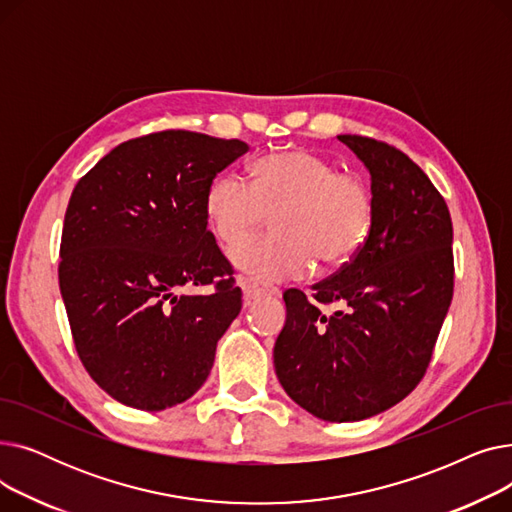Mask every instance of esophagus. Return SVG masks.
Returning a JSON list of instances; mask_svg holds the SVG:
<instances>
[{
  "mask_svg": "<svg viewBox=\"0 0 512 512\" xmlns=\"http://www.w3.org/2000/svg\"><path fill=\"white\" fill-rule=\"evenodd\" d=\"M240 288H242V297H245V305H251L255 299L265 297V294H278L276 288H267V286H259L247 278H240L238 280Z\"/></svg>",
  "mask_w": 512,
  "mask_h": 512,
  "instance_id": "1",
  "label": "esophagus"
}]
</instances>
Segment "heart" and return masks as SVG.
<instances>
[{
    "mask_svg": "<svg viewBox=\"0 0 512 512\" xmlns=\"http://www.w3.org/2000/svg\"><path fill=\"white\" fill-rule=\"evenodd\" d=\"M207 220L226 245L274 215L276 234L255 236L232 251L242 272L259 280L301 278L317 267L342 265L365 242L373 203L365 180L336 172L330 159L286 149L257 159L251 182L236 172L215 176L205 193Z\"/></svg>",
    "mask_w": 512,
    "mask_h": 512,
    "instance_id": "obj_1",
    "label": "heart"
}]
</instances>
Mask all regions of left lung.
<instances>
[{
	"instance_id": "left-lung-1",
	"label": "left lung",
	"mask_w": 512,
	"mask_h": 512,
	"mask_svg": "<svg viewBox=\"0 0 512 512\" xmlns=\"http://www.w3.org/2000/svg\"><path fill=\"white\" fill-rule=\"evenodd\" d=\"M338 141L371 174V228L311 299L284 292L274 367L299 407L346 423L384 413L421 382L452 301L454 259L446 201L415 161L359 134ZM319 302L343 309L326 316Z\"/></svg>"
}]
</instances>
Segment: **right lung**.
<instances>
[{"instance_id": "1", "label": "right lung", "mask_w": 512, "mask_h": 512, "mask_svg": "<svg viewBox=\"0 0 512 512\" xmlns=\"http://www.w3.org/2000/svg\"><path fill=\"white\" fill-rule=\"evenodd\" d=\"M247 151L238 139L153 132L112 149L74 186L60 292L80 361L126 407L164 411L191 398L240 313L205 193ZM209 283L211 295L177 294Z\"/></svg>"}]
</instances>
